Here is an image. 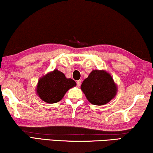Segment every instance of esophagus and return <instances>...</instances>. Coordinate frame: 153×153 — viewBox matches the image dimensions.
I'll use <instances>...</instances> for the list:
<instances>
[{
  "label": "esophagus",
  "instance_id": "obj_1",
  "mask_svg": "<svg viewBox=\"0 0 153 153\" xmlns=\"http://www.w3.org/2000/svg\"><path fill=\"white\" fill-rule=\"evenodd\" d=\"M81 84V80H78L76 81V85L77 86H80Z\"/></svg>",
  "mask_w": 153,
  "mask_h": 153
}]
</instances>
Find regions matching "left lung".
Instances as JSON below:
<instances>
[{"label": "left lung", "instance_id": "left-lung-1", "mask_svg": "<svg viewBox=\"0 0 153 153\" xmlns=\"http://www.w3.org/2000/svg\"><path fill=\"white\" fill-rule=\"evenodd\" d=\"M81 89L91 104L102 105L115 97L117 87L111 75L105 70H93L85 79Z\"/></svg>", "mask_w": 153, "mask_h": 153}]
</instances>
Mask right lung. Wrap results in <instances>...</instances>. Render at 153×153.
<instances>
[{
  "mask_svg": "<svg viewBox=\"0 0 153 153\" xmlns=\"http://www.w3.org/2000/svg\"><path fill=\"white\" fill-rule=\"evenodd\" d=\"M76 86L72 79H67L57 69L48 73L38 81L36 93L41 100L48 103L61 100L69 88Z\"/></svg>",
  "mask_w": 153,
  "mask_h": 153,
  "instance_id": "right-lung-1",
  "label": "right lung"
}]
</instances>
